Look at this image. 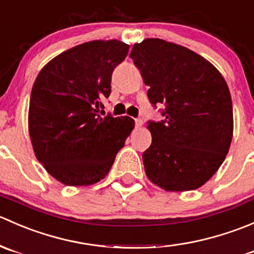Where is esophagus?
Here are the masks:
<instances>
[{
  "label": "esophagus",
  "mask_w": 254,
  "mask_h": 254,
  "mask_svg": "<svg viewBox=\"0 0 254 254\" xmlns=\"http://www.w3.org/2000/svg\"><path fill=\"white\" fill-rule=\"evenodd\" d=\"M142 124H143L142 119H136V120H135V127H136L137 129H139V127H141Z\"/></svg>",
  "instance_id": "obj_1"
}]
</instances>
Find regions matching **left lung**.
Wrapping results in <instances>:
<instances>
[{
	"label": "left lung",
	"instance_id": "left-lung-1",
	"mask_svg": "<svg viewBox=\"0 0 254 254\" xmlns=\"http://www.w3.org/2000/svg\"><path fill=\"white\" fill-rule=\"evenodd\" d=\"M151 104L162 122H148L152 142L142 153L147 178L167 191L194 190L224 162L234 134L232 101L216 67L189 49L158 38L132 47Z\"/></svg>",
	"mask_w": 254,
	"mask_h": 254
}]
</instances>
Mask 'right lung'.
<instances>
[{"instance_id": "add662e5", "label": "right lung", "mask_w": 254, "mask_h": 254, "mask_svg": "<svg viewBox=\"0 0 254 254\" xmlns=\"http://www.w3.org/2000/svg\"><path fill=\"white\" fill-rule=\"evenodd\" d=\"M127 51L129 45L115 39L83 43L49 61L35 78L28 113L33 150L65 186L103 179L134 129L131 118L98 114Z\"/></svg>"}]
</instances>
